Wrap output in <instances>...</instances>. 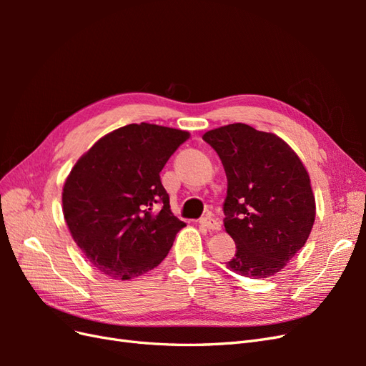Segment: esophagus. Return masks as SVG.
<instances>
[{
    "label": "esophagus",
    "instance_id": "34e87169",
    "mask_svg": "<svg viewBox=\"0 0 366 366\" xmlns=\"http://www.w3.org/2000/svg\"><path fill=\"white\" fill-rule=\"evenodd\" d=\"M200 224L204 226L209 230H219V227H221L219 221L217 218H214V217H203L200 219Z\"/></svg>",
    "mask_w": 366,
    "mask_h": 366
}]
</instances>
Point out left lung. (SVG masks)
Wrapping results in <instances>:
<instances>
[{
	"instance_id": "obj_1",
	"label": "left lung",
	"mask_w": 366,
	"mask_h": 366,
	"mask_svg": "<svg viewBox=\"0 0 366 366\" xmlns=\"http://www.w3.org/2000/svg\"><path fill=\"white\" fill-rule=\"evenodd\" d=\"M227 177L224 227L237 253L227 269L250 280L282 270L312 232L316 206L310 177L278 136L246 124L207 131Z\"/></svg>"
}]
</instances>
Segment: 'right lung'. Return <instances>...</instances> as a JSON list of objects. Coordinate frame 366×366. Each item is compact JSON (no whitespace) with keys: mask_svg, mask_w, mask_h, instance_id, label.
Returning a JSON list of instances; mask_svg holds the SVG:
<instances>
[{"mask_svg":"<svg viewBox=\"0 0 366 366\" xmlns=\"http://www.w3.org/2000/svg\"><path fill=\"white\" fill-rule=\"evenodd\" d=\"M189 132L131 124L97 140L64 184V218L93 267L131 280L166 258L184 227L171 212L163 166Z\"/></svg>","mask_w":366,"mask_h":366,"instance_id":"obj_1","label":"right lung"}]
</instances>
